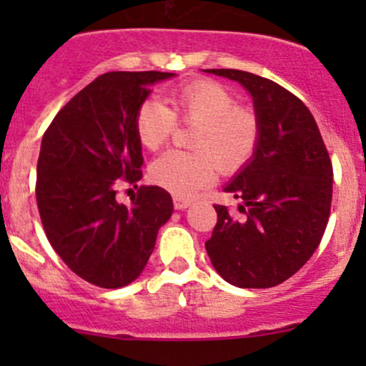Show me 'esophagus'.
Segmentation results:
<instances>
[{"instance_id":"1","label":"esophagus","mask_w":366,"mask_h":366,"mask_svg":"<svg viewBox=\"0 0 366 366\" xmlns=\"http://www.w3.org/2000/svg\"><path fill=\"white\" fill-rule=\"evenodd\" d=\"M191 205V200H187V198H182V197H173V207H175L177 210H182V209H187V207Z\"/></svg>"}]
</instances>
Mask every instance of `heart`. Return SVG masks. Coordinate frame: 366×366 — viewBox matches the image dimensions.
I'll list each match as a JSON object with an SVG mask.
<instances>
[{
	"mask_svg": "<svg viewBox=\"0 0 366 366\" xmlns=\"http://www.w3.org/2000/svg\"><path fill=\"white\" fill-rule=\"evenodd\" d=\"M177 120L197 125L194 152L162 154L150 164V179L162 189L189 198L217 179L219 168L235 173L252 161L260 143V118L249 106L237 104L230 88L198 79L172 94V109L157 97L142 102L136 113V136L147 150H159L177 129Z\"/></svg>",
	"mask_w": 366,
	"mask_h": 366,
	"instance_id": "obj_1",
	"label": "heart"
}]
</instances>
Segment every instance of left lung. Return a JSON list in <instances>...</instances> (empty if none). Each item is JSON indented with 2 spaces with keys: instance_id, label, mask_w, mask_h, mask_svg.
<instances>
[{
  "instance_id": "1",
  "label": "left lung",
  "mask_w": 366,
  "mask_h": 366,
  "mask_svg": "<svg viewBox=\"0 0 366 366\" xmlns=\"http://www.w3.org/2000/svg\"><path fill=\"white\" fill-rule=\"evenodd\" d=\"M205 72L241 83L260 118L253 159L224 191L241 198V216L214 205L205 242L214 269L241 289H269L296 274L320 244L333 198V164L310 109L292 92L235 69Z\"/></svg>"
}]
</instances>
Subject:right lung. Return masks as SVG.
<instances>
[{
	"instance_id": "obj_1",
	"label": "right lung",
	"mask_w": 366,
	"mask_h": 366,
	"mask_svg": "<svg viewBox=\"0 0 366 366\" xmlns=\"http://www.w3.org/2000/svg\"><path fill=\"white\" fill-rule=\"evenodd\" d=\"M172 72H108L58 112L36 162V205L44 232L72 272L92 285L120 289L145 269L157 232L173 212L168 191L142 186L118 204L120 184L142 179L136 113L154 83Z\"/></svg>"
}]
</instances>
